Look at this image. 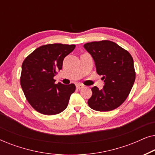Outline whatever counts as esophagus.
Wrapping results in <instances>:
<instances>
[{
	"label": "esophagus",
	"mask_w": 155,
	"mask_h": 155,
	"mask_svg": "<svg viewBox=\"0 0 155 155\" xmlns=\"http://www.w3.org/2000/svg\"><path fill=\"white\" fill-rule=\"evenodd\" d=\"M84 87V85H82L81 84H76V88L78 89V90H80V89L83 88Z\"/></svg>",
	"instance_id": "obj_1"
}]
</instances>
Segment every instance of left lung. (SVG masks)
Wrapping results in <instances>:
<instances>
[{"label": "left lung", "instance_id": "left-lung-1", "mask_svg": "<svg viewBox=\"0 0 155 155\" xmlns=\"http://www.w3.org/2000/svg\"><path fill=\"white\" fill-rule=\"evenodd\" d=\"M84 48L91 54L97 73L105 85L92 88L87 104L98 111H109L120 107L130 94L135 80L133 59L128 51L109 40L87 43Z\"/></svg>", "mask_w": 155, "mask_h": 155}]
</instances>
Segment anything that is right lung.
I'll return each instance as SVG.
<instances>
[{
  "label": "right lung",
  "instance_id": "right-lung-1",
  "mask_svg": "<svg viewBox=\"0 0 155 155\" xmlns=\"http://www.w3.org/2000/svg\"><path fill=\"white\" fill-rule=\"evenodd\" d=\"M75 48V44H46L36 48L23 61L20 84L27 100L37 111L56 115L66 109L75 85L55 84L54 77Z\"/></svg>",
  "mask_w": 155,
  "mask_h": 155
}]
</instances>
